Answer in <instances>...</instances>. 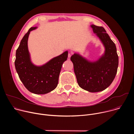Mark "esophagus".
I'll return each instance as SVG.
<instances>
[{
	"mask_svg": "<svg viewBox=\"0 0 134 134\" xmlns=\"http://www.w3.org/2000/svg\"><path fill=\"white\" fill-rule=\"evenodd\" d=\"M71 54H70V53H69L68 54V60H70V57H71Z\"/></svg>",
	"mask_w": 134,
	"mask_h": 134,
	"instance_id": "34e87169",
	"label": "esophagus"
}]
</instances>
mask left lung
Segmentation results:
<instances>
[{"instance_id": "obj_1", "label": "left lung", "mask_w": 134, "mask_h": 134, "mask_svg": "<svg viewBox=\"0 0 134 134\" xmlns=\"http://www.w3.org/2000/svg\"><path fill=\"white\" fill-rule=\"evenodd\" d=\"M104 47V52L95 61L75 52L70 57L79 85L90 92L102 91L113 82L117 72L119 58L115 44L103 27L91 25Z\"/></svg>"}]
</instances>
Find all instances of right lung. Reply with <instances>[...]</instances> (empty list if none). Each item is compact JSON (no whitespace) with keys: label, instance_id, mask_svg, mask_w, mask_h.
Segmentation results:
<instances>
[{"label":"right lung","instance_id":"obj_1","mask_svg":"<svg viewBox=\"0 0 134 134\" xmlns=\"http://www.w3.org/2000/svg\"><path fill=\"white\" fill-rule=\"evenodd\" d=\"M37 27H31L23 36L16 51L15 66L20 80L30 92L44 94L54 90L58 83L63 63L68 58V51L54 57L46 64L37 66L31 59L27 41L31 31Z\"/></svg>","mask_w":134,"mask_h":134}]
</instances>
